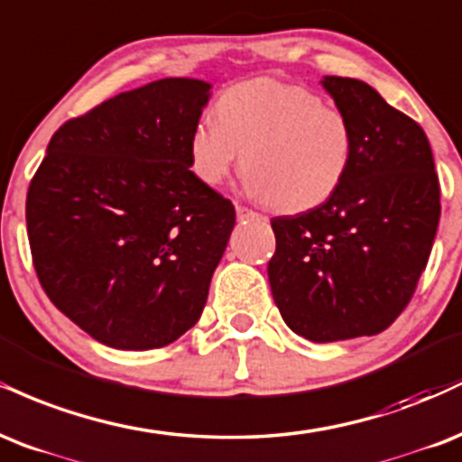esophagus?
I'll use <instances>...</instances> for the list:
<instances>
[{
	"mask_svg": "<svg viewBox=\"0 0 462 462\" xmlns=\"http://www.w3.org/2000/svg\"><path fill=\"white\" fill-rule=\"evenodd\" d=\"M236 214H237V220H242V222L262 218V216H259L257 211H253V209H248V208H242V205H236Z\"/></svg>",
	"mask_w": 462,
	"mask_h": 462,
	"instance_id": "1",
	"label": "esophagus"
}]
</instances>
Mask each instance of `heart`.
Masks as SVG:
<instances>
[{
    "instance_id": "obj_1",
    "label": "heart",
    "mask_w": 462,
    "mask_h": 462,
    "mask_svg": "<svg viewBox=\"0 0 462 462\" xmlns=\"http://www.w3.org/2000/svg\"><path fill=\"white\" fill-rule=\"evenodd\" d=\"M355 149L346 114L309 88L268 78L226 88L211 107V121L197 123L188 135L189 168L200 183L220 186L244 153L248 192L285 214L333 199Z\"/></svg>"
}]
</instances>
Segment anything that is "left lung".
I'll use <instances>...</instances> for the list:
<instances>
[{"label":"left lung","instance_id":"left-lung-1","mask_svg":"<svg viewBox=\"0 0 462 462\" xmlns=\"http://www.w3.org/2000/svg\"><path fill=\"white\" fill-rule=\"evenodd\" d=\"M322 88L355 129V160L333 199L273 218L268 263L281 318L316 344L378 335L413 296L435 242L441 203L424 129L352 78Z\"/></svg>","mask_w":462,"mask_h":462}]
</instances>
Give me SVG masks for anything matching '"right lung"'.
<instances>
[{"label":"right lung","mask_w":462,"mask_h":462,"mask_svg":"<svg viewBox=\"0 0 462 462\" xmlns=\"http://www.w3.org/2000/svg\"><path fill=\"white\" fill-rule=\"evenodd\" d=\"M211 84L166 78L67 121L27 189L49 300L116 350L172 344L199 322L233 226L231 200L189 171Z\"/></svg>","instance_id":"obj_1"}]
</instances>
